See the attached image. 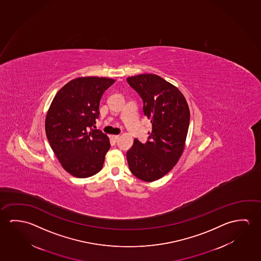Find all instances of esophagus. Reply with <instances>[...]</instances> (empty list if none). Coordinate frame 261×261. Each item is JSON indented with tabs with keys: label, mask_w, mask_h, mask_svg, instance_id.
Returning <instances> with one entry per match:
<instances>
[{
	"label": "esophagus",
	"mask_w": 261,
	"mask_h": 261,
	"mask_svg": "<svg viewBox=\"0 0 261 261\" xmlns=\"http://www.w3.org/2000/svg\"><path fill=\"white\" fill-rule=\"evenodd\" d=\"M111 138L113 140L116 141V140L119 138V136H118V135H113V136H111Z\"/></svg>",
	"instance_id": "esophagus-1"
}]
</instances>
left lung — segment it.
Masks as SVG:
<instances>
[{
	"instance_id": "1",
	"label": "left lung",
	"mask_w": 261,
	"mask_h": 261,
	"mask_svg": "<svg viewBox=\"0 0 261 261\" xmlns=\"http://www.w3.org/2000/svg\"><path fill=\"white\" fill-rule=\"evenodd\" d=\"M126 81L141 96L144 114L152 123L146 143L135 139L126 153L129 169L137 178L153 182L167 175L184 151L189 107L179 90L156 74L143 73Z\"/></svg>"
}]
</instances>
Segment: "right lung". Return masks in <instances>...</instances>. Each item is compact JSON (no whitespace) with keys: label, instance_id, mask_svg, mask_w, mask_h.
<instances>
[{"label":"right lung","instance_id":"right-lung-1","mask_svg":"<svg viewBox=\"0 0 261 261\" xmlns=\"http://www.w3.org/2000/svg\"><path fill=\"white\" fill-rule=\"evenodd\" d=\"M106 77H79L56 94L45 118L51 149L69 174L86 178L98 173L110 148L109 138L94 129L105 91L115 83Z\"/></svg>","mask_w":261,"mask_h":261}]
</instances>
